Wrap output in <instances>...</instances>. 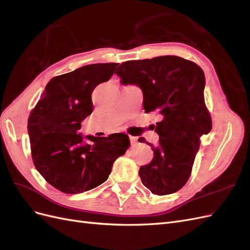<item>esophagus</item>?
Wrapping results in <instances>:
<instances>
[{"mask_svg":"<svg viewBox=\"0 0 250 250\" xmlns=\"http://www.w3.org/2000/svg\"><path fill=\"white\" fill-rule=\"evenodd\" d=\"M129 139H130V143H131V145H132V146H135V145H137V144L139 143V142H138V138H137V137H132V135H130Z\"/></svg>","mask_w":250,"mask_h":250,"instance_id":"esophagus-1","label":"esophagus"}]
</instances>
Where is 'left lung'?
Instances as JSON below:
<instances>
[{"instance_id": "8db88e82", "label": "left lung", "mask_w": 250, "mask_h": 250, "mask_svg": "<svg viewBox=\"0 0 250 250\" xmlns=\"http://www.w3.org/2000/svg\"><path fill=\"white\" fill-rule=\"evenodd\" d=\"M123 84H137L144 94V109L163 116L155 131L160 144L154 157L140 169L143 185L151 193L168 195L180 190L191 176L200 138L211 129L210 113L204 102L206 77L201 67L178 56L128 60L116 73Z\"/></svg>"}]
</instances>
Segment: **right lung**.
I'll return each instance as SVG.
<instances>
[{"mask_svg":"<svg viewBox=\"0 0 250 250\" xmlns=\"http://www.w3.org/2000/svg\"><path fill=\"white\" fill-rule=\"evenodd\" d=\"M119 63H95L52 78L30 112L28 132L35 168L47 183L65 194L83 193L109 176L112 164L129 148L128 135L83 142L78 130L93 111L92 93L106 82Z\"/></svg>","mask_w":250,"mask_h":250,"instance_id":"obj_1","label":"right lung"}]
</instances>
